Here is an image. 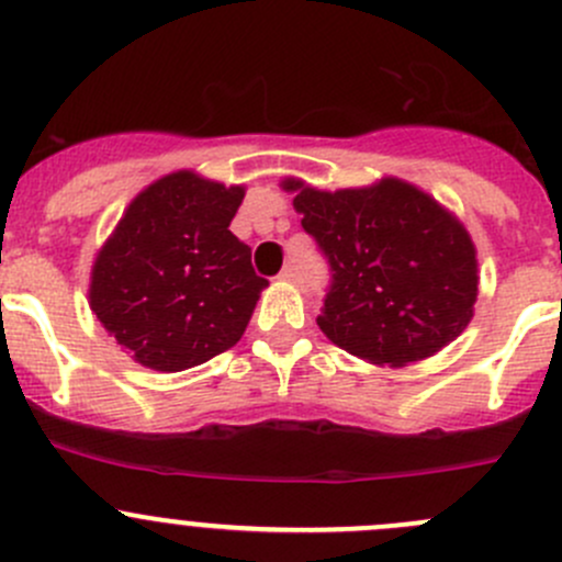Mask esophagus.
<instances>
[{"label":"esophagus","instance_id":"1","mask_svg":"<svg viewBox=\"0 0 562 562\" xmlns=\"http://www.w3.org/2000/svg\"><path fill=\"white\" fill-rule=\"evenodd\" d=\"M280 280H285V282H299V269H296V266H285V269L280 271Z\"/></svg>","mask_w":562,"mask_h":562}]
</instances>
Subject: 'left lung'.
<instances>
[{"label": "left lung", "mask_w": 562, "mask_h": 562, "mask_svg": "<svg viewBox=\"0 0 562 562\" xmlns=\"http://www.w3.org/2000/svg\"><path fill=\"white\" fill-rule=\"evenodd\" d=\"M296 192L302 228L326 255L331 285L321 331L370 364L405 367L438 353L473 317L479 263L470 234L449 209L402 179L356 190Z\"/></svg>", "instance_id": "left-lung-1"}]
</instances>
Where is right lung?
Masks as SVG:
<instances>
[{
  "label": "right lung",
  "instance_id": "obj_1",
  "mask_svg": "<svg viewBox=\"0 0 562 562\" xmlns=\"http://www.w3.org/2000/svg\"><path fill=\"white\" fill-rule=\"evenodd\" d=\"M241 198L245 187L192 171L133 198L89 282V307L130 359L181 372L239 342L269 285L228 231Z\"/></svg>",
  "mask_w": 562,
  "mask_h": 562
}]
</instances>
